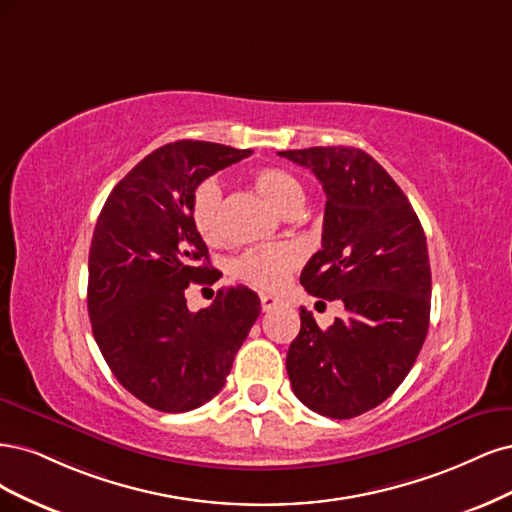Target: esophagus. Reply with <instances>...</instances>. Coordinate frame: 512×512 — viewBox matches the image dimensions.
Returning a JSON list of instances; mask_svg holds the SVG:
<instances>
[{
  "label": "esophagus",
  "instance_id": "34e87169",
  "mask_svg": "<svg viewBox=\"0 0 512 512\" xmlns=\"http://www.w3.org/2000/svg\"><path fill=\"white\" fill-rule=\"evenodd\" d=\"M280 306H285V302L280 300V298H274V295H261V308H263V312H270V310L280 308Z\"/></svg>",
  "mask_w": 512,
  "mask_h": 512
}]
</instances>
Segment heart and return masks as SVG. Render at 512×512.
<instances>
[{
	"mask_svg": "<svg viewBox=\"0 0 512 512\" xmlns=\"http://www.w3.org/2000/svg\"><path fill=\"white\" fill-rule=\"evenodd\" d=\"M253 183L257 191L283 214L298 212L304 202L300 180L280 168H261ZM223 187L214 176L204 178L191 193V223L206 242H219L223 236L221 223ZM302 263V253L295 244H266L246 249L232 261V272L244 283L263 291H276L287 283L289 274Z\"/></svg>",
	"mask_w": 512,
	"mask_h": 512,
	"instance_id": "1",
	"label": "heart"
}]
</instances>
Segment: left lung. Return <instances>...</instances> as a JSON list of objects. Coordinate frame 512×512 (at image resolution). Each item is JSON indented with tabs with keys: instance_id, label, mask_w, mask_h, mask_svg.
<instances>
[{
	"instance_id": "1",
	"label": "left lung",
	"mask_w": 512,
	"mask_h": 512,
	"mask_svg": "<svg viewBox=\"0 0 512 512\" xmlns=\"http://www.w3.org/2000/svg\"><path fill=\"white\" fill-rule=\"evenodd\" d=\"M325 191L321 251L302 270L304 289L342 300L346 319L321 329L306 308L289 346L293 393L329 419H353L385 402L415 366L430 327L432 272L417 212L361 148L280 151Z\"/></svg>"
}]
</instances>
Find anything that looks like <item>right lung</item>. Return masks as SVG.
Returning a JSON list of instances; mask_svg holds the SVG:
<instances>
[{
    "mask_svg": "<svg viewBox=\"0 0 512 512\" xmlns=\"http://www.w3.org/2000/svg\"><path fill=\"white\" fill-rule=\"evenodd\" d=\"M251 153L200 140L161 146L110 191L97 219L87 289L93 336L117 381L155 410L212 400L261 312L257 293L242 285L197 312L185 300L191 283L214 272L191 223V193Z\"/></svg>",
    "mask_w": 512,
    "mask_h": 512,
    "instance_id": "add662e5",
    "label": "right lung"
}]
</instances>
